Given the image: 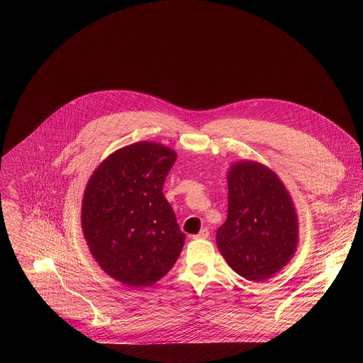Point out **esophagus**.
Wrapping results in <instances>:
<instances>
[{
    "instance_id": "34e87169",
    "label": "esophagus",
    "mask_w": 363,
    "mask_h": 363,
    "mask_svg": "<svg viewBox=\"0 0 363 363\" xmlns=\"http://www.w3.org/2000/svg\"><path fill=\"white\" fill-rule=\"evenodd\" d=\"M208 235H211V234H208V230H206V228H204V230H201L197 235H194L193 238H201V240H206V238H208Z\"/></svg>"
}]
</instances>
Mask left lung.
I'll list each match as a JSON object with an SVG mask.
<instances>
[{
	"label": "left lung",
	"instance_id": "obj_1",
	"mask_svg": "<svg viewBox=\"0 0 363 363\" xmlns=\"http://www.w3.org/2000/svg\"><path fill=\"white\" fill-rule=\"evenodd\" d=\"M226 178L228 218L216 233L218 249L242 278L268 279L297 249L293 200L275 172L257 162L234 163Z\"/></svg>",
	"mask_w": 363,
	"mask_h": 363
}]
</instances>
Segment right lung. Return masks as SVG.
<instances>
[{"label":"right lung","mask_w":363,"mask_h":363,"mask_svg":"<svg viewBox=\"0 0 363 363\" xmlns=\"http://www.w3.org/2000/svg\"><path fill=\"white\" fill-rule=\"evenodd\" d=\"M177 152L135 143L111 155L89 178L81 212L84 237L100 268L128 287H148L178 260L185 234L163 184Z\"/></svg>","instance_id":"1"}]
</instances>
